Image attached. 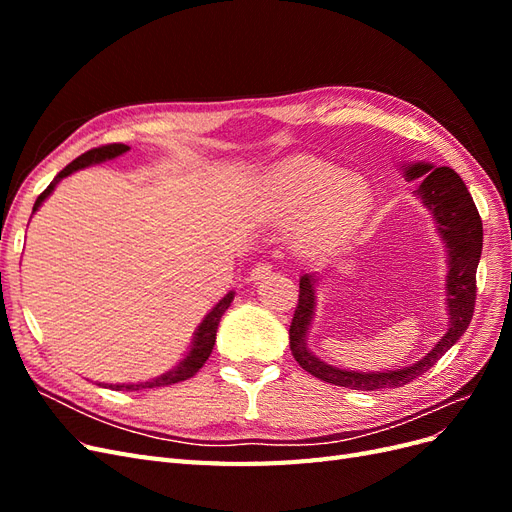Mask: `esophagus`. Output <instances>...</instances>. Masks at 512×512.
I'll list each match as a JSON object with an SVG mask.
<instances>
[{
	"mask_svg": "<svg viewBox=\"0 0 512 512\" xmlns=\"http://www.w3.org/2000/svg\"><path fill=\"white\" fill-rule=\"evenodd\" d=\"M271 271H273V267L269 265V262H258V265H254L252 271H250V280L252 282L267 280V277L271 275Z\"/></svg>",
	"mask_w": 512,
	"mask_h": 512,
	"instance_id": "34e87169",
	"label": "esophagus"
}]
</instances>
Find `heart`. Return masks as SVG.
Instances as JSON below:
<instances>
[{"label": "heart", "instance_id": "1", "mask_svg": "<svg viewBox=\"0 0 512 512\" xmlns=\"http://www.w3.org/2000/svg\"><path fill=\"white\" fill-rule=\"evenodd\" d=\"M374 203L365 179L346 175L335 164L297 158L282 164L262 183L260 209L271 220H294L301 215L299 239L318 245L331 237L348 235L359 228ZM352 208V216H344Z\"/></svg>", "mask_w": 512, "mask_h": 512}]
</instances>
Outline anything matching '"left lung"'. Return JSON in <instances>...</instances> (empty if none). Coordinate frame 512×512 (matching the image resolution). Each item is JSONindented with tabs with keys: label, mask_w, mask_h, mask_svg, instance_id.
Segmentation results:
<instances>
[{
	"label": "left lung",
	"mask_w": 512,
	"mask_h": 512,
	"mask_svg": "<svg viewBox=\"0 0 512 512\" xmlns=\"http://www.w3.org/2000/svg\"><path fill=\"white\" fill-rule=\"evenodd\" d=\"M408 181L421 179L414 196L433 215L436 230L446 247V307L448 329L440 342L433 346L421 361L401 369L384 371H352L333 367L320 361L307 348V333L312 329L316 314V288L322 280L316 273H305L299 280V303L290 324V350L307 374L335 386H346L354 391H382L397 389L423 376L436 365L444 352L451 350L457 339L466 333L474 316L476 303V269L483 252V222L476 211L474 200L466 183L448 166H433L429 162H414L401 166Z\"/></svg>",
	"instance_id": "obj_1"
}]
</instances>
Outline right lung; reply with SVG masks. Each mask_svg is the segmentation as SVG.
<instances>
[{
	"instance_id": "right-lung-1",
	"label": "right lung",
	"mask_w": 512,
	"mask_h": 512,
	"mask_svg": "<svg viewBox=\"0 0 512 512\" xmlns=\"http://www.w3.org/2000/svg\"><path fill=\"white\" fill-rule=\"evenodd\" d=\"M130 151L128 145H121V143H115V145H104V147H98V149H91L87 153H83V156H79L76 160H72L61 173L51 181L49 188H46L38 198H36V205H34V213L38 211V207L44 203L46 198L51 196V192L57 188V183L61 179L70 177L72 173H76V170L81 168H87L91 164H100V162H106V160H115L119 158L121 153ZM232 299H235V292H228L224 299H220V303H215V307L211 309V312L203 318V322L198 324V329L194 333V339H192V346H190V352L185 354V359L177 363V367L168 369L166 374L162 376H156L151 378L147 382H136V384H100V386H108V389L113 391H141V389H156V386H168V384H175V382H183L192 378L196 371L205 365V361L209 359V354L213 350V344H215V333H218V324L224 316L226 309L230 307Z\"/></svg>"
}]
</instances>
